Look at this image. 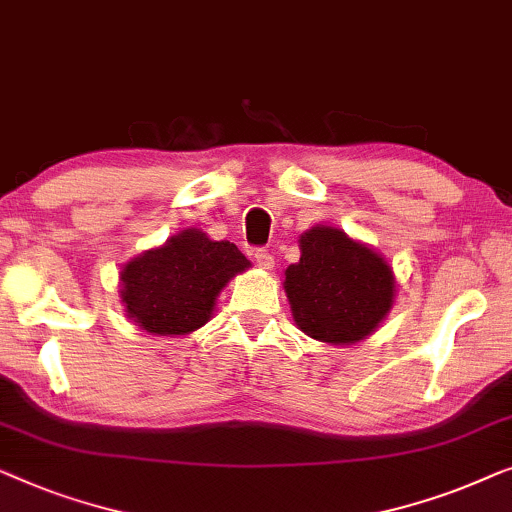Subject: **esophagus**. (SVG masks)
I'll list each match as a JSON object with an SVG mask.
<instances>
[{
    "label": "esophagus",
    "instance_id": "obj_1",
    "mask_svg": "<svg viewBox=\"0 0 512 512\" xmlns=\"http://www.w3.org/2000/svg\"><path fill=\"white\" fill-rule=\"evenodd\" d=\"M255 262H257L259 269H264V271L273 269V255L269 253V250H264V248H257L255 250Z\"/></svg>",
    "mask_w": 512,
    "mask_h": 512
}]
</instances>
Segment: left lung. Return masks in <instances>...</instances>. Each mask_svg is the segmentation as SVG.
I'll list each match as a JSON object with an SVG mask.
<instances>
[{
  "label": "left lung",
  "instance_id": "1",
  "mask_svg": "<svg viewBox=\"0 0 512 512\" xmlns=\"http://www.w3.org/2000/svg\"><path fill=\"white\" fill-rule=\"evenodd\" d=\"M299 250L283 283L297 327L331 345L371 336L394 301V273L383 255L327 225L301 234Z\"/></svg>",
  "mask_w": 512,
  "mask_h": 512
}]
</instances>
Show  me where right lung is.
<instances>
[{"label": "right lung", "mask_w": 512, "mask_h": 512, "mask_svg": "<svg viewBox=\"0 0 512 512\" xmlns=\"http://www.w3.org/2000/svg\"><path fill=\"white\" fill-rule=\"evenodd\" d=\"M248 266L234 243L185 229L122 266L120 299L148 334L183 336L213 318L222 287Z\"/></svg>", "instance_id": "add662e5"}]
</instances>
